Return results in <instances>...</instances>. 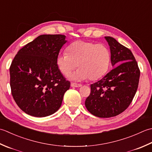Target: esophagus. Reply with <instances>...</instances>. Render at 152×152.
I'll list each match as a JSON object with an SVG mask.
<instances>
[{
    "instance_id": "34e87169",
    "label": "esophagus",
    "mask_w": 152,
    "mask_h": 152,
    "mask_svg": "<svg viewBox=\"0 0 152 152\" xmlns=\"http://www.w3.org/2000/svg\"><path fill=\"white\" fill-rule=\"evenodd\" d=\"M71 86H72V87H80V86H81L82 85L80 84H77V83H71Z\"/></svg>"
}]
</instances>
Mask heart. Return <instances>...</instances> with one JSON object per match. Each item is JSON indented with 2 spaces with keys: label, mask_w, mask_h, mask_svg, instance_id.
I'll return each mask as SVG.
<instances>
[{
  "label": "heart",
  "mask_w": 152,
  "mask_h": 152,
  "mask_svg": "<svg viewBox=\"0 0 152 152\" xmlns=\"http://www.w3.org/2000/svg\"><path fill=\"white\" fill-rule=\"evenodd\" d=\"M67 53L58 56L56 65L65 76H69L78 66L79 69L71 75L73 80L98 79L109 69L110 52L103 44L77 41L68 46Z\"/></svg>",
  "instance_id": "1"
}]
</instances>
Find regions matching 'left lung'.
Returning a JSON list of instances; mask_svg holds the SVG:
<instances>
[{"label":"left lung","mask_w":152,"mask_h":152,"mask_svg":"<svg viewBox=\"0 0 152 152\" xmlns=\"http://www.w3.org/2000/svg\"><path fill=\"white\" fill-rule=\"evenodd\" d=\"M114 67L103 78L91 85V94L85 100L90 113L108 118L123 112L137 92L140 72L132 52L111 37H105Z\"/></svg>","instance_id":"1"}]
</instances>
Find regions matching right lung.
Returning a JSON list of instances; mask_svg holds the SVG:
<instances>
[{
  "mask_svg": "<svg viewBox=\"0 0 152 152\" xmlns=\"http://www.w3.org/2000/svg\"><path fill=\"white\" fill-rule=\"evenodd\" d=\"M66 42L64 35H41L21 48L12 61V96L28 115L48 116L60 107L70 82L58 69L56 58Z\"/></svg>",
  "mask_w": 152,
  "mask_h": 152,
  "instance_id": "right-lung-1",
  "label": "right lung"
}]
</instances>
